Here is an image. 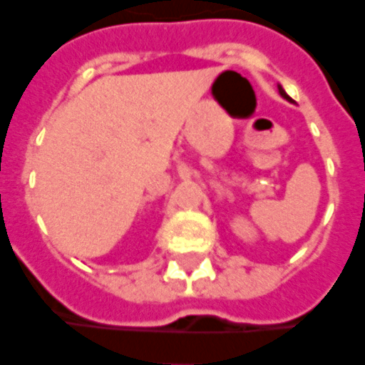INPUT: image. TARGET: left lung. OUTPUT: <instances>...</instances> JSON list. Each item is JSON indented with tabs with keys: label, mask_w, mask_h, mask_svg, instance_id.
Masks as SVG:
<instances>
[{
	"label": "left lung",
	"mask_w": 365,
	"mask_h": 365,
	"mask_svg": "<svg viewBox=\"0 0 365 365\" xmlns=\"http://www.w3.org/2000/svg\"><path fill=\"white\" fill-rule=\"evenodd\" d=\"M279 94L283 96V98H285V100H289V102H291V98H289V96H287V92H285V90H283V88H281V86H279Z\"/></svg>",
	"instance_id": "left-lung-1"
}]
</instances>
